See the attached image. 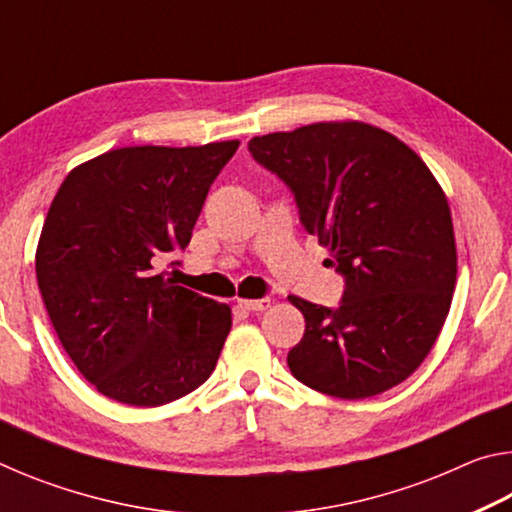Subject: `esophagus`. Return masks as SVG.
<instances>
[{
	"label": "esophagus",
	"instance_id": "esophagus-1",
	"mask_svg": "<svg viewBox=\"0 0 512 512\" xmlns=\"http://www.w3.org/2000/svg\"><path fill=\"white\" fill-rule=\"evenodd\" d=\"M239 307H244L248 311H266L271 307V300L262 298V300H239Z\"/></svg>",
	"mask_w": 512,
	"mask_h": 512
}]
</instances>
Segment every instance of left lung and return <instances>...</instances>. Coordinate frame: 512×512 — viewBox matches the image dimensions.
Returning a JSON list of instances; mask_svg holds the SVG:
<instances>
[{
	"instance_id": "left-lung-1",
	"label": "left lung",
	"mask_w": 512,
	"mask_h": 512,
	"mask_svg": "<svg viewBox=\"0 0 512 512\" xmlns=\"http://www.w3.org/2000/svg\"><path fill=\"white\" fill-rule=\"evenodd\" d=\"M296 196L300 221L345 277L336 309L289 296L305 336L293 377L363 400L402 384L431 352L452 307L456 241L447 196L427 164L366 121H318L248 142Z\"/></svg>"
}]
</instances>
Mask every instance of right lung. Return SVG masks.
Masks as SVG:
<instances>
[{"instance_id": "right-lung-1", "label": "right lung", "mask_w": 512, "mask_h": 512, "mask_svg": "<svg viewBox=\"0 0 512 512\" xmlns=\"http://www.w3.org/2000/svg\"><path fill=\"white\" fill-rule=\"evenodd\" d=\"M237 146L112 149L69 171L51 201L36 250L40 296L69 359L110 400L162 406L210 379L232 311L155 266L187 248Z\"/></svg>"}]
</instances>
